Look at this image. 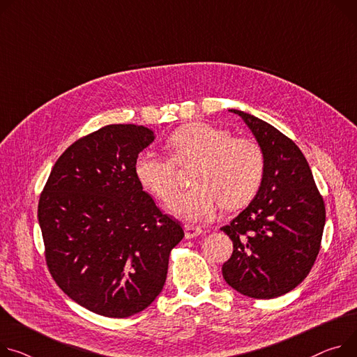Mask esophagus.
I'll use <instances>...</instances> for the list:
<instances>
[{"label":"esophagus","instance_id":"obj_1","mask_svg":"<svg viewBox=\"0 0 357 357\" xmlns=\"http://www.w3.org/2000/svg\"><path fill=\"white\" fill-rule=\"evenodd\" d=\"M184 230H185V237L187 238H193V237H197L203 233L202 227L199 226H195V225H185L184 226Z\"/></svg>","mask_w":357,"mask_h":357}]
</instances>
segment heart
<instances>
[{
	"mask_svg": "<svg viewBox=\"0 0 357 357\" xmlns=\"http://www.w3.org/2000/svg\"><path fill=\"white\" fill-rule=\"evenodd\" d=\"M172 158L143 151L134 174L149 193L169 202L177 190V166L199 161L191 174L195 185L178 193L170 208L185 220H207L225 206L227 210L249 204L264 176V154L250 139L231 137L220 127L191 123L176 130L167 140Z\"/></svg>",
	"mask_w": 357,
	"mask_h": 357,
	"instance_id": "obj_1",
	"label": "heart"
}]
</instances>
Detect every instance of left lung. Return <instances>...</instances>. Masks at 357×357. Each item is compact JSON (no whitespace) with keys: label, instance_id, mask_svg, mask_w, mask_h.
Returning a JSON list of instances; mask_svg holds the SVG:
<instances>
[{"label":"left lung","instance_id":"obj_1","mask_svg":"<svg viewBox=\"0 0 357 357\" xmlns=\"http://www.w3.org/2000/svg\"><path fill=\"white\" fill-rule=\"evenodd\" d=\"M264 154V176L253 202L222 227L233 241L223 278L238 293L274 298L310 273L320 250L326 208L303 153L268 123L238 112Z\"/></svg>","mask_w":357,"mask_h":357}]
</instances>
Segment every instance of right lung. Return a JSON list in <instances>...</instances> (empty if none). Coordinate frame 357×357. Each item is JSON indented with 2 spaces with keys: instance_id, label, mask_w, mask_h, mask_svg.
<instances>
[{
  "instance_id": "add662e5",
  "label": "right lung",
  "mask_w": 357,
  "mask_h": 357,
  "mask_svg": "<svg viewBox=\"0 0 357 357\" xmlns=\"http://www.w3.org/2000/svg\"><path fill=\"white\" fill-rule=\"evenodd\" d=\"M154 134L109 124L74 142L54 164L38 202L51 276L75 303L124 319L149 307L184 237L134 174Z\"/></svg>"
}]
</instances>
